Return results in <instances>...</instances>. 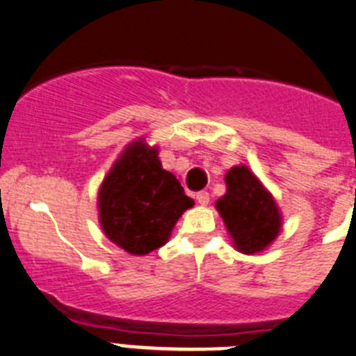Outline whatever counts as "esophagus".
<instances>
[{"instance_id":"esophagus-1","label":"esophagus","mask_w":356,"mask_h":356,"mask_svg":"<svg viewBox=\"0 0 356 356\" xmlns=\"http://www.w3.org/2000/svg\"><path fill=\"white\" fill-rule=\"evenodd\" d=\"M195 199H197V202L201 206H208L209 204V194H208V192H199V194L195 195Z\"/></svg>"}]
</instances>
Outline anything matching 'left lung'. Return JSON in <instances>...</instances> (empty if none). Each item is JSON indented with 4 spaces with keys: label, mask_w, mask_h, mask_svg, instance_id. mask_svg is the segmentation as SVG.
Listing matches in <instances>:
<instances>
[{
    "label": "left lung",
    "mask_w": 356,
    "mask_h": 356,
    "mask_svg": "<svg viewBox=\"0 0 356 356\" xmlns=\"http://www.w3.org/2000/svg\"><path fill=\"white\" fill-rule=\"evenodd\" d=\"M225 185V194L215 202V208L232 246L245 255L262 253L282 232L283 216L276 199L248 165L229 169Z\"/></svg>",
    "instance_id": "left-lung-1"
}]
</instances>
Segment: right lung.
Segmentation results:
<instances>
[{"label":"right lung","mask_w":356,"mask_h":356,"mask_svg":"<svg viewBox=\"0 0 356 356\" xmlns=\"http://www.w3.org/2000/svg\"><path fill=\"white\" fill-rule=\"evenodd\" d=\"M194 206L172 172L162 168L159 147L131 141L104 176L97 213L104 236L129 255L143 257L169 241L180 216Z\"/></svg>","instance_id":"add662e5"}]
</instances>
